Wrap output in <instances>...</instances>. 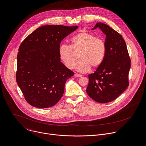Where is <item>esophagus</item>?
Masks as SVG:
<instances>
[{
	"label": "esophagus",
	"mask_w": 146,
	"mask_h": 146,
	"mask_svg": "<svg viewBox=\"0 0 146 146\" xmlns=\"http://www.w3.org/2000/svg\"><path fill=\"white\" fill-rule=\"evenodd\" d=\"M74 76L76 77H82V76L81 74H79L78 73H75L74 74Z\"/></svg>",
	"instance_id": "34e87169"
}]
</instances>
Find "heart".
<instances>
[{"label":"heart","mask_w":146,"mask_h":146,"mask_svg":"<svg viewBox=\"0 0 146 146\" xmlns=\"http://www.w3.org/2000/svg\"><path fill=\"white\" fill-rule=\"evenodd\" d=\"M71 44H62L58 48L60 58L70 69L74 67L76 61V53H79L80 61L76 65V69L81 73H86L93 69L98 68L103 63L107 50L105 40L96 37L92 33L80 32L71 39Z\"/></svg>","instance_id":"b5f03b06"}]
</instances>
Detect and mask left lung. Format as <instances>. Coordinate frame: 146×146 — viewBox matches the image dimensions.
Wrapping results in <instances>:
<instances>
[{
    "instance_id": "obj_1",
    "label": "left lung",
    "mask_w": 146,
    "mask_h": 146,
    "mask_svg": "<svg viewBox=\"0 0 146 146\" xmlns=\"http://www.w3.org/2000/svg\"><path fill=\"white\" fill-rule=\"evenodd\" d=\"M98 27L106 35V54L102 65L89 74L86 93L96 102L107 103L118 98L128 86L131 59L121 35L100 22L92 30Z\"/></svg>"
}]
</instances>
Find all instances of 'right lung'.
<instances>
[{"label": "right lung", "mask_w": 146, "mask_h": 146, "mask_svg": "<svg viewBox=\"0 0 146 146\" xmlns=\"http://www.w3.org/2000/svg\"><path fill=\"white\" fill-rule=\"evenodd\" d=\"M77 28V26H43L21 44L16 80L30 105L49 108L62 98L65 82L74 72L60 61L58 48L61 40Z\"/></svg>", "instance_id": "1"}]
</instances>
